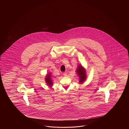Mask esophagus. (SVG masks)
<instances>
[{"label":"esophagus","mask_w":129,"mask_h":129,"mask_svg":"<svg viewBox=\"0 0 129 129\" xmlns=\"http://www.w3.org/2000/svg\"><path fill=\"white\" fill-rule=\"evenodd\" d=\"M63 75L64 76H67V73L66 72H63Z\"/></svg>","instance_id":"esophagus-1"}]
</instances>
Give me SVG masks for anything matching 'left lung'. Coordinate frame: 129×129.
Listing matches in <instances>:
<instances>
[{
	"label": "left lung",
	"mask_w": 129,
	"mask_h": 129,
	"mask_svg": "<svg viewBox=\"0 0 129 129\" xmlns=\"http://www.w3.org/2000/svg\"><path fill=\"white\" fill-rule=\"evenodd\" d=\"M77 73L80 77V83H82L86 79V73L85 70L83 68L82 66L80 65L77 69Z\"/></svg>",
	"instance_id": "8db88e82"
}]
</instances>
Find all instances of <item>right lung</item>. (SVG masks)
<instances>
[{"label": "right lung", "instance_id": "1", "mask_svg": "<svg viewBox=\"0 0 129 129\" xmlns=\"http://www.w3.org/2000/svg\"><path fill=\"white\" fill-rule=\"evenodd\" d=\"M51 76L50 74H49L47 76L46 78V82H47V84L49 86H52V82L51 78Z\"/></svg>", "mask_w": 129, "mask_h": 129}]
</instances>
